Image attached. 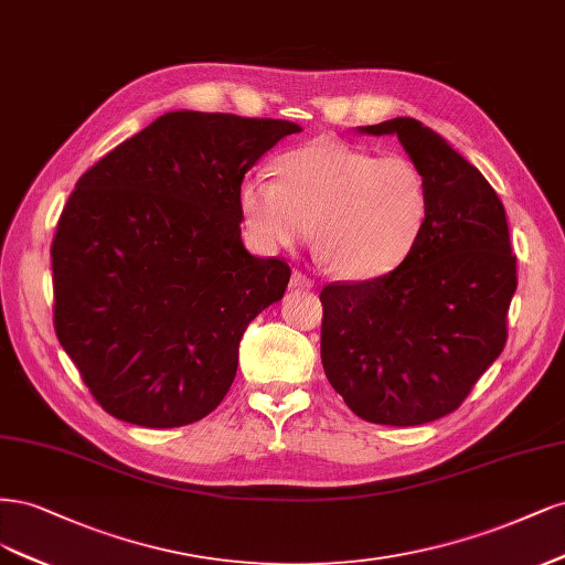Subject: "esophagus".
Wrapping results in <instances>:
<instances>
[{
    "mask_svg": "<svg viewBox=\"0 0 565 565\" xmlns=\"http://www.w3.org/2000/svg\"><path fill=\"white\" fill-rule=\"evenodd\" d=\"M315 286V281L309 279V277H305L302 271H294V277H290V288L294 290H300V288H312Z\"/></svg>",
    "mask_w": 565,
    "mask_h": 565,
    "instance_id": "esophagus-1",
    "label": "esophagus"
}]
</instances>
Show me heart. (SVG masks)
<instances>
[{"mask_svg": "<svg viewBox=\"0 0 565 565\" xmlns=\"http://www.w3.org/2000/svg\"><path fill=\"white\" fill-rule=\"evenodd\" d=\"M277 173L279 183L248 175L239 188L244 227L265 250L294 248L317 225L333 275L369 281L402 265L425 230L429 188L408 157L321 138L281 157Z\"/></svg>", "mask_w": 565, "mask_h": 565, "instance_id": "heart-1", "label": "heart"}]
</instances>
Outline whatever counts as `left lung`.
Segmentation results:
<instances>
[{
    "mask_svg": "<svg viewBox=\"0 0 565 565\" xmlns=\"http://www.w3.org/2000/svg\"><path fill=\"white\" fill-rule=\"evenodd\" d=\"M356 131L398 138L427 180L429 215L390 275L321 290V363L361 420L425 425L465 402L507 342L516 290L507 213L481 171L423 121Z\"/></svg>",
    "mask_w": 565,
    "mask_h": 565,
    "instance_id": "left-lung-1",
    "label": "left lung"
}]
</instances>
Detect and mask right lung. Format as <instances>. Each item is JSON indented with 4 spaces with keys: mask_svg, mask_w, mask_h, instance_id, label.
Wrapping results in <instances>:
<instances>
[{
    "mask_svg": "<svg viewBox=\"0 0 565 565\" xmlns=\"http://www.w3.org/2000/svg\"><path fill=\"white\" fill-rule=\"evenodd\" d=\"M298 131L175 110L77 180L51 246L53 326L117 420L183 427L225 398L244 331L290 279L284 260L244 248L239 188Z\"/></svg>",
    "mask_w": 565,
    "mask_h": 565,
    "instance_id": "add662e5",
    "label": "right lung"
}]
</instances>
